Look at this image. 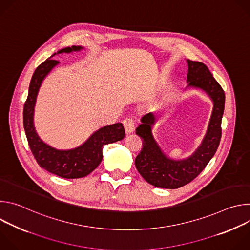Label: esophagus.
<instances>
[{
	"label": "esophagus",
	"instance_id": "1",
	"mask_svg": "<svg viewBox=\"0 0 250 250\" xmlns=\"http://www.w3.org/2000/svg\"><path fill=\"white\" fill-rule=\"evenodd\" d=\"M124 127H125V132L127 134L132 132L133 129H134V120L132 118H130V117L126 118L124 121Z\"/></svg>",
	"mask_w": 250,
	"mask_h": 250
}]
</instances>
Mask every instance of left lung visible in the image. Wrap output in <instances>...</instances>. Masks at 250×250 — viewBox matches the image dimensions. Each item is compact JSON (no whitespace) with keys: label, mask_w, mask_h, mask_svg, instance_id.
<instances>
[{"label":"left lung","mask_w":250,"mask_h":250,"mask_svg":"<svg viewBox=\"0 0 250 250\" xmlns=\"http://www.w3.org/2000/svg\"><path fill=\"white\" fill-rule=\"evenodd\" d=\"M187 62L189 83L187 88L205 91L211 99L213 108L202 144L190 157L182 160L167 157L154 139L151 131V125L155 122L153 113L141 118V124L136 127L135 132L142 139L144 146L134 163L144 179L158 188L177 189L193 181L215 155L222 136L225 92L204 63L189 59Z\"/></svg>","instance_id":"1"}]
</instances>
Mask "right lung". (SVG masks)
Listing matches in <instances>:
<instances>
[{
	"label": "right lung",
	"mask_w": 250,
	"mask_h": 250,
	"mask_svg": "<svg viewBox=\"0 0 250 250\" xmlns=\"http://www.w3.org/2000/svg\"><path fill=\"white\" fill-rule=\"evenodd\" d=\"M81 49H83L82 46L75 45L65 47L52 56ZM58 63L57 60L48 58L35 69L23 106V127L30 150L42 168L66 179H77L94 171L103 159V146L122 140L125 135V131L121 123L103 126L95 131L83 145L68 150L55 149L41 139L35 131L33 124L35 102L42 81Z\"/></svg>",
	"instance_id": "add662e5"
}]
</instances>
